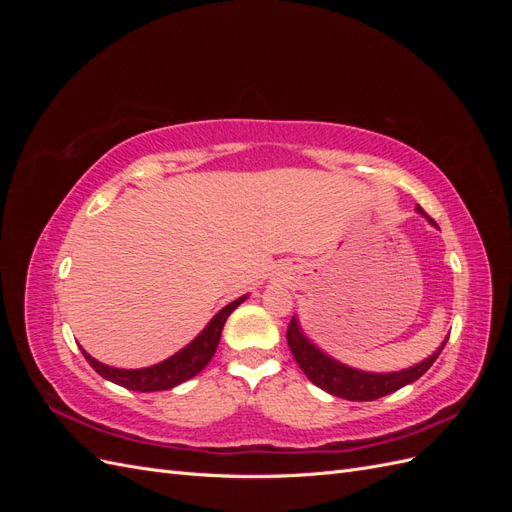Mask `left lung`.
Segmentation results:
<instances>
[{"mask_svg":"<svg viewBox=\"0 0 512 512\" xmlns=\"http://www.w3.org/2000/svg\"><path fill=\"white\" fill-rule=\"evenodd\" d=\"M416 211L425 215V218L433 224V220L421 207H416ZM286 339H288V346H290L294 361L299 363L303 374L316 386H320L322 391H327L335 397L348 399V401H374L378 397L399 391L401 386L418 380L433 365V361L438 359L440 352L444 350V346L448 342V337H446L436 352L429 354L425 361H421L414 367L391 371V374H371V371L348 367L344 363L331 359L329 354H324L318 346H314L305 337L297 318H292V322L288 324Z\"/></svg>","mask_w":512,"mask_h":512,"instance_id":"8db88e82","label":"left lung"}]
</instances>
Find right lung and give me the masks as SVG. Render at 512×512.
<instances>
[{"mask_svg": "<svg viewBox=\"0 0 512 512\" xmlns=\"http://www.w3.org/2000/svg\"><path fill=\"white\" fill-rule=\"evenodd\" d=\"M247 297H239L232 303H228L226 307H222L218 314H215L207 327L198 333L196 339L181 348L177 354L168 356L166 361L151 365V367H143V369H117L111 365H104L100 361H96L94 356L87 354L83 348V356L87 359V363L94 367L98 374L104 380H111L123 389L130 391H141V393H151V391H168L173 386L194 378L198 371H203L207 367V363L213 359L215 348L220 344L222 337V329L226 324V318L235 312V309L245 301Z\"/></svg>", "mask_w": 512, "mask_h": 512, "instance_id": "right-lung-1", "label": "right lung"}]
</instances>
